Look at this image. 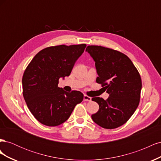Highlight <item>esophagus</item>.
Returning <instances> with one entry per match:
<instances>
[{
    "instance_id": "34e87169",
    "label": "esophagus",
    "mask_w": 161,
    "mask_h": 161,
    "mask_svg": "<svg viewBox=\"0 0 161 161\" xmlns=\"http://www.w3.org/2000/svg\"><path fill=\"white\" fill-rule=\"evenodd\" d=\"M83 100L85 101H91V97L85 95L83 97Z\"/></svg>"
}]
</instances>
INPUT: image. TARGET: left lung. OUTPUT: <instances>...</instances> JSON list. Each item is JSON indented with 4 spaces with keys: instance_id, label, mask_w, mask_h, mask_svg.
<instances>
[{
    "instance_id": "left-lung-1",
    "label": "left lung",
    "mask_w": 161,
    "mask_h": 161,
    "mask_svg": "<svg viewBox=\"0 0 161 161\" xmlns=\"http://www.w3.org/2000/svg\"><path fill=\"white\" fill-rule=\"evenodd\" d=\"M86 52L95 62L98 75L96 82L109 94L107 100L100 97L92 99L99 104V109L91 118L103 128H118L127 122L139 105L142 89L140 75L123 53L98 46H87Z\"/></svg>"
}]
</instances>
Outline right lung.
<instances>
[{
  "label": "right lung",
  "instance_id": "right-lung-1",
  "mask_svg": "<svg viewBox=\"0 0 161 161\" xmlns=\"http://www.w3.org/2000/svg\"><path fill=\"white\" fill-rule=\"evenodd\" d=\"M86 44L60 45L45 48L25 69L22 79L23 95L36 119L43 125L56 126L69 118L76 104L83 100L80 91L66 92L58 80L69 76Z\"/></svg>",
  "mask_w": 161,
  "mask_h": 161
}]
</instances>
